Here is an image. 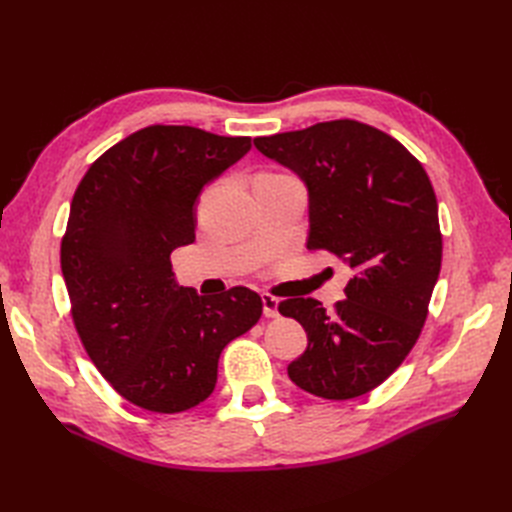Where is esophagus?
Here are the masks:
<instances>
[{
  "instance_id": "1",
  "label": "esophagus",
  "mask_w": 512,
  "mask_h": 512,
  "mask_svg": "<svg viewBox=\"0 0 512 512\" xmlns=\"http://www.w3.org/2000/svg\"><path fill=\"white\" fill-rule=\"evenodd\" d=\"M280 301H277L273 294H262V314L267 318H277L280 316Z\"/></svg>"
}]
</instances>
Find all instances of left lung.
<instances>
[{
	"mask_svg": "<svg viewBox=\"0 0 512 512\" xmlns=\"http://www.w3.org/2000/svg\"><path fill=\"white\" fill-rule=\"evenodd\" d=\"M254 145L305 183L307 250L354 269L333 312L316 299L277 307L307 333L288 376L335 401L374 391L416 344L440 275L438 200L425 168L393 136L354 119L258 136Z\"/></svg>",
	"mask_w": 512,
	"mask_h": 512,
	"instance_id": "8db88e82",
	"label": "left lung"
}]
</instances>
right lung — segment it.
Returning <instances> with one entry per match:
<instances>
[{"label": "right lung", "instance_id": "obj_1", "mask_svg": "<svg viewBox=\"0 0 512 512\" xmlns=\"http://www.w3.org/2000/svg\"><path fill=\"white\" fill-rule=\"evenodd\" d=\"M250 149V136L149 126L104 151L74 192L61 239L74 327L100 374L138 408L175 414L205 401L224 346L262 314L254 290L200 297L170 265L196 239L200 192Z\"/></svg>", "mask_w": 512, "mask_h": 512}]
</instances>
